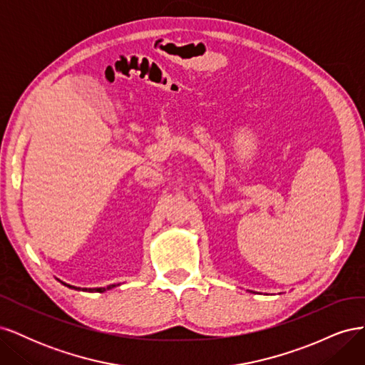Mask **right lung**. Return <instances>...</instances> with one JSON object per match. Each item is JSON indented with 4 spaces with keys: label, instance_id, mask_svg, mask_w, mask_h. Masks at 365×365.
Here are the masks:
<instances>
[{
    "label": "right lung",
    "instance_id": "1",
    "mask_svg": "<svg viewBox=\"0 0 365 365\" xmlns=\"http://www.w3.org/2000/svg\"><path fill=\"white\" fill-rule=\"evenodd\" d=\"M63 286H67V288H70V289H74V291H85V292H105V291H109V289H113V288H115V286H120V284H108V286H105V288H79V286H73V284H68V283H65V282H62V280H59Z\"/></svg>",
    "mask_w": 365,
    "mask_h": 365
}]
</instances>
